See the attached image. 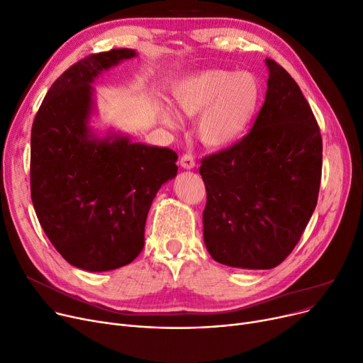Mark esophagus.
<instances>
[{
	"label": "esophagus",
	"mask_w": 363,
	"mask_h": 363,
	"mask_svg": "<svg viewBox=\"0 0 363 363\" xmlns=\"http://www.w3.org/2000/svg\"><path fill=\"white\" fill-rule=\"evenodd\" d=\"M179 164H181V167H184V169H186V170L196 167V162H194V159H193L191 155H184V156L181 157V160H179Z\"/></svg>",
	"instance_id": "34e87169"
}]
</instances>
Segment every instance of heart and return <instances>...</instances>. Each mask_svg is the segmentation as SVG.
<instances>
[{
  "mask_svg": "<svg viewBox=\"0 0 363 363\" xmlns=\"http://www.w3.org/2000/svg\"><path fill=\"white\" fill-rule=\"evenodd\" d=\"M177 110L188 119L199 118L200 141L212 148H230L250 130L262 101V86L255 74L225 69H204L178 81L174 88ZM160 122L178 129L181 122L164 104L156 106Z\"/></svg>",
  "mask_w": 363,
  "mask_h": 363,
  "instance_id": "1",
  "label": "heart"
}]
</instances>
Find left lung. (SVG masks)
Listing matches in <instances>:
<instances>
[{
  "label": "left lung",
  "instance_id": "left-lung-1",
  "mask_svg": "<svg viewBox=\"0 0 363 363\" xmlns=\"http://www.w3.org/2000/svg\"><path fill=\"white\" fill-rule=\"evenodd\" d=\"M264 104L247 135L206 157L203 237L226 266L271 269L298 242L318 201L322 138L296 81L266 59Z\"/></svg>",
  "mask_w": 363,
  "mask_h": 363
}]
</instances>
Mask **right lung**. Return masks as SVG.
Wrapping results in <instances>:
<instances>
[{
  "label": "right lung",
  "mask_w": 363,
  "mask_h": 363,
  "mask_svg": "<svg viewBox=\"0 0 363 363\" xmlns=\"http://www.w3.org/2000/svg\"><path fill=\"white\" fill-rule=\"evenodd\" d=\"M137 55L118 48L73 65L51 85L32 125L35 213L55 250L88 272L122 268L141 253L151 203L178 172L174 150L92 126V84Z\"/></svg>",
  "instance_id": "1"
}]
</instances>
